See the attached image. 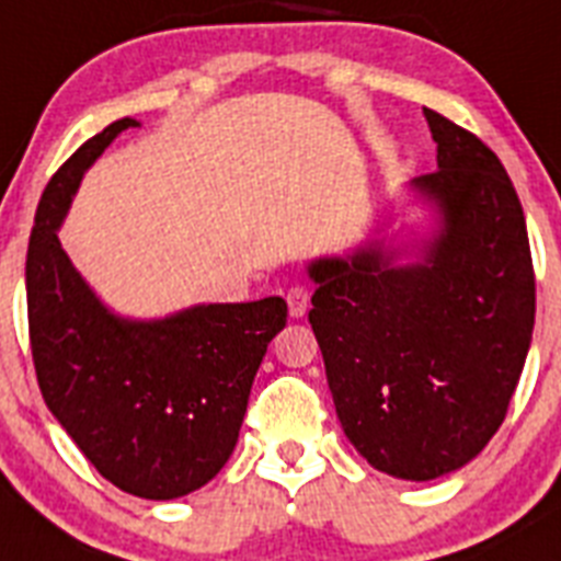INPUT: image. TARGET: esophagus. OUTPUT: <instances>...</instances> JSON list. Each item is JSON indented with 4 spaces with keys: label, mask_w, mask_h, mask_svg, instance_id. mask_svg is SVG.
Listing matches in <instances>:
<instances>
[{
    "label": "esophagus",
    "mask_w": 561,
    "mask_h": 561,
    "mask_svg": "<svg viewBox=\"0 0 561 561\" xmlns=\"http://www.w3.org/2000/svg\"><path fill=\"white\" fill-rule=\"evenodd\" d=\"M309 289L306 286H291L289 295H286V304H289L291 317H304L309 311Z\"/></svg>",
    "instance_id": "obj_1"
}]
</instances>
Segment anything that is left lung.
<instances>
[{"label": "left lung", "mask_w": 561, "mask_h": 561, "mask_svg": "<svg viewBox=\"0 0 561 561\" xmlns=\"http://www.w3.org/2000/svg\"><path fill=\"white\" fill-rule=\"evenodd\" d=\"M438 171L410 191L435 213L433 236L401 250L370 238L309 264V323L336 419L356 453L401 480L455 472L492 440L531 348V247L497 153L424 108Z\"/></svg>", "instance_id": "8db88e82"}]
</instances>
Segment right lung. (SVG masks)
Wrapping results in <instances>:
<instances>
[{
  "label": "right lung",
  "instance_id": "add662e5",
  "mask_svg": "<svg viewBox=\"0 0 561 561\" xmlns=\"http://www.w3.org/2000/svg\"><path fill=\"white\" fill-rule=\"evenodd\" d=\"M134 117L83 142L47 182L30 232L27 323L49 413L123 492L176 500L221 472L236 449L284 297L199 304L160 320L114 314L58 241L89 165Z\"/></svg>",
  "mask_w": 561,
  "mask_h": 561
}]
</instances>
